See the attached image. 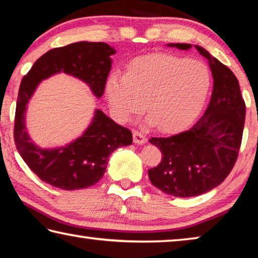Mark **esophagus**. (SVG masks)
I'll return each mask as SVG.
<instances>
[{"instance_id": "obj_1", "label": "esophagus", "mask_w": 258, "mask_h": 258, "mask_svg": "<svg viewBox=\"0 0 258 258\" xmlns=\"http://www.w3.org/2000/svg\"><path fill=\"white\" fill-rule=\"evenodd\" d=\"M133 141L137 145H143V143L147 142V137L142 132H139V131H134L133 132Z\"/></svg>"}]
</instances>
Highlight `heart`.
<instances>
[{"label": "heart", "instance_id": "b5f03b06", "mask_svg": "<svg viewBox=\"0 0 258 258\" xmlns=\"http://www.w3.org/2000/svg\"><path fill=\"white\" fill-rule=\"evenodd\" d=\"M212 75L202 61L172 54H151L133 60L127 74H113L107 83L109 103L127 120L145 107L150 121L163 131L190 124L204 107Z\"/></svg>", "mask_w": 258, "mask_h": 258}]
</instances>
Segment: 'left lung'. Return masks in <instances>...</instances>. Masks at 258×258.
Wrapping results in <instances>:
<instances>
[{
    "label": "left lung",
    "mask_w": 258,
    "mask_h": 258,
    "mask_svg": "<svg viewBox=\"0 0 258 258\" xmlns=\"http://www.w3.org/2000/svg\"><path fill=\"white\" fill-rule=\"evenodd\" d=\"M189 50L190 44H168ZM209 60L214 78L211 101L191 127L149 141L161 151V161L148 171L152 184L174 197H195L221 184L237 161L241 146L246 104L231 69L195 45Z\"/></svg>",
    "instance_id": "left-lung-1"
}]
</instances>
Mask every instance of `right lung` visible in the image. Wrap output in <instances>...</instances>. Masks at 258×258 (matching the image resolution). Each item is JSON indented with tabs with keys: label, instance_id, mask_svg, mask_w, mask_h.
Masks as SVG:
<instances>
[{
	"label": "right lung",
	"instance_id": "right-lung-1",
	"mask_svg": "<svg viewBox=\"0 0 258 258\" xmlns=\"http://www.w3.org/2000/svg\"><path fill=\"white\" fill-rule=\"evenodd\" d=\"M113 53L115 50L102 42H77L55 47L35 61L21 81L15 116V143L25 163L43 182L62 190L92 186L103 176L111 152L132 145V132L101 110L95 111L86 132L67 147L41 149L26 132V104L38 83L62 72L87 83L95 97L100 98L104 92Z\"/></svg>",
	"mask_w": 258,
	"mask_h": 258
}]
</instances>
